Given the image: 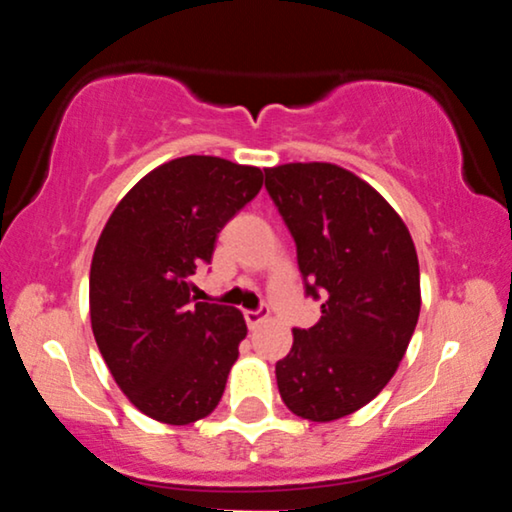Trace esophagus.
Wrapping results in <instances>:
<instances>
[{
    "label": "esophagus",
    "mask_w": 512,
    "mask_h": 512,
    "mask_svg": "<svg viewBox=\"0 0 512 512\" xmlns=\"http://www.w3.org/2000/svg\"><path fill=\"white\" fill-rule=\"evenodd\" d=\"M267 315H269V310L264 308H257V310H245V322H248V327L250 330H255V327H260L264 320H267Z\"/></svg>",
    "instance_id": "esophagus-1"
}]
</instances>
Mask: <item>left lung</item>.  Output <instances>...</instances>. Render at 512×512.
<instances>
[{
    "mask_svg": "<svg viewBox=\"0 0 512 512\" xmlns=\"http://www.w3.org/2000/svg\"><path fill=\"white\" fill-rule=\"evenodd\" d=\"M264 187L296 243L305 296L322 301L317 325L296 327L276 361L279 395L301 419H342L390 383L414 334V240L368 182L334 163L267 168Z\"/></svg>",
    "mask_w": 512,
    "mask_h": 512,
    "instance_id": "1",
    "label": "left lung"
}]
</instances>
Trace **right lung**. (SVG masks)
I'll list each match as a JSON object with an SVG mask.
<instances>
[{
	"mask_svg": "<svg viewBox=\"0 0 512 512\" xmlns=\"http://www.w3.org/2000/svg\"><path fill=\"white\" fill-rule=\"evenodd\" d=\"M260 187L255 166L175 158L122 197L98 238L88 279L93 337L129 402L161 424H195L226 390L248 327L231 305L197 303L190 276Z\"/></svg>",
	"mask_w": 512,
	"mask_h": 512,
	"instance_id": "obj_1",
	"label": "right lung"
}]
</instances>
